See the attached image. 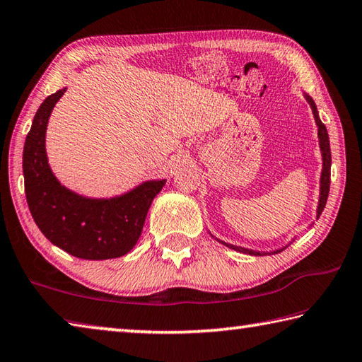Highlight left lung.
<instances>
[{"instance_id":"8db88e82","label":"left lung","mask_w":362,"mask_h":362,"mask_svg":"<svg viewBox=\"0 0 362 362\" xmlns=\"http://www.w3.org/2000/svg\"><path fill=\"white\" fill-rule=\"evenodd\" d=\"M303 97L307 98L310 107H312L313 111V117H315V122L318 125V138H320V149H321V157H322V170H321V177H320V200H318V206H316V219L321 216L322 210H325L326 206V202H327V195H329V186H331V146H329V135H327V130H326V125L321 122V119L318 116V110H316V105L313 98L310 97V95H303ZM213 237V235H211ZM214 238V237H213ZM218 240V238H216ZM219 243L226 245L227 248L230 250H235L238 252H245V255H251V256H265V255H276V252H281L284 248H288V246L294 242H291L289 245L283 246L280 250H275V251H255V250H248V248H242V246H235V245H230V243H226V242H221L218 240Z\"/></svg>"}]
</instances>
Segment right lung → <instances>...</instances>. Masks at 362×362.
Instances as JSON below:
<instances>
[{
  "label": "right lung",
  "mask_w": 362,
  "mask_h": 362,
  "mask_svg": "<svg viewBox=\"0 0 362 362\" xmlns=\"http://www.w3.org/2000/svg\"><path fill=\"white\" fill-rule=\"evenodd\" d=\"M66 87L42 101L23 146L25 195L36 226L50 243L88 261L125 256L141 235L146 214L167 180H151L111 199L69 191L50 170L47 122Z\"/></svg>",
  "instance_id": "right-lung-1"
}]
</instances>
